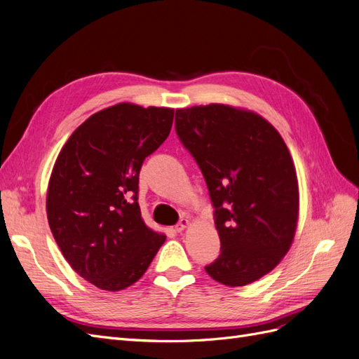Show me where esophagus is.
Listing matches in <instances>:
<instances>
[{"label":"esophagus","mask_w":359,"mask_h":359,"mask_svg":"<svg viewBox=\"0 0 359 359\" xmlns=\"http://www.w3.org/2000/svg\"><path fill=\"white\" fill-rule=\"evenodd\" d=\"M189 226H190V220H189V219H182V220L177 224L175 229H177V232H182V231H186Z\"/></svg>","instance_id":"1"}]
</instances>
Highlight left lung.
<instances>
[{"mask_svg": "<svg viewBox=\"0 0 359 359\" xmlns=\"http://www.w3.org/2000/svg\"><path fill=\"white\" fill-rule=\"evenodd\" d=\"M177 133L199 165L214 203L222 253L205 271L231 287L271 273L295 238V163L276 127L223 103L177 109Z\"/></svg>", "mask_w": 359, "mask_h": 359, "instance_id": "8db88e82", "label": "left lung"}]
</instances>
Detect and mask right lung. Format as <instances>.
<instances>
[{
    "label": "right lung",
    "instance_id": "right-lung-1",
    "mask_svg": "<svg viewBox=\"0 0 359 359\" xmlns=\"http://www.w3.org/2000/svg\"><path fill=\"white\" fill-rule=\"evenodd\" d=\"M172 123V107L118 103L85 119L55 160L49 227L70 266L99 289L136 283L166 241L145 224L136 196L142 163Z\"/></svg>",
    "mask_w": 359,
    "mask_h": 359
}]
</instances>
